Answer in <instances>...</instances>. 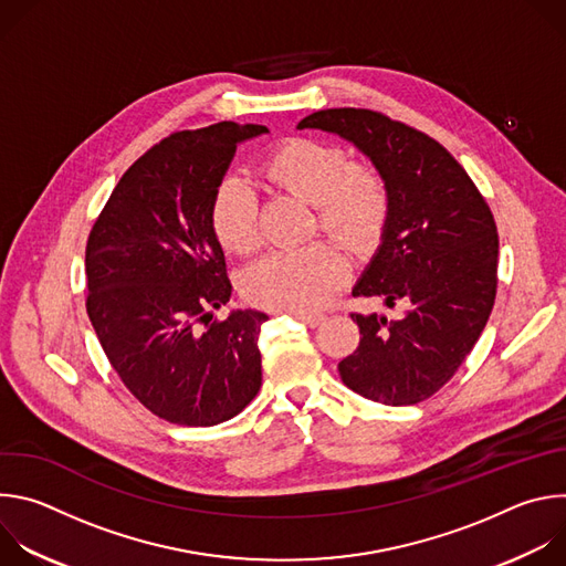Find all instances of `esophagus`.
<instances>
[{"mask_svg":"<svg viewBox=\"0 0 566 566\" xmlns=\"http://www.w3.org/2000/svg\"><path fill=\"white\" fill-rule=\"evenodd\" d=\"M300 322H304L306 327H311V329H315L322 319H325V315L322 313H300V315H295Z\"/></svg>","mask_w":566,"mask_h":566,"instance_id":"esophagus-1","label":"esophagus"}]
</instances>
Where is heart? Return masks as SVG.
I'll list each match as a JSON object with an SVG mask.
<instances>
[{
  "instance_id": "obj_1",
  "label": "heart",
  "mask_w": 566,
  "mask_h": 566,
  "mask_svg": "<svg viewBox=\"0 0 566 566\" xmlns=\"http://www.w3.org/2000/svg\"><path fill=\"white\" fill-rule=\"evenodd\" d=\"M262 181L315 206L317 226L358 251L369 247L382 228L389 195L382 177L329 143L291 138L264 160ZM212 232L234 255L253 253L260 241V212L255 195L237 179L221 184L210 208ZM347 264L327 244L300 251H280L253 264L241 280L244 297L269 311L308 313L345 282Z\"/></svg>"
}]
</instances>
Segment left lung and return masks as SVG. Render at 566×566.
Here are the masks:
<instances>
[{"instance_id":"obj_1","label":"left lung","mask_w":566,"mask_h":566,"mask_svg":"<svg viewBox=\"0 0 566 566\" xmlns=\"http://www.w3.org/2000/svg\"><path fill=\"white\" fill-rule=\"evenodd\" d=\"M297 129L352 143L387 186L380 244L352 295L408 311L352 313L360 345L338 371L369 400L412 406L452 378L493 311L500 239L491 208L443 145L378 112L325 109Z\"/></svg>"}]
</instances>
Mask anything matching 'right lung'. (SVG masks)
Returning a JSON list of instances; mask_svg holds the SVG:
<instances>
[{"instance_id":"add662e5","label":"right lung","mask_w":566,"mask_h":566,"mask_svg":"<svg viewBox=\"0 0 566 566\" xmlns=\"http://www.w3.org/2000/svg\"><path fill=\"white\" fill-rule=\"evenodd\" d=\"M264 125L223 120L154 145L123 175L87 241V313L127 389L170 423L210 428L262 385L266 313L234 308L212 199L237 145Z\"/></svg>"}]
</instances>
